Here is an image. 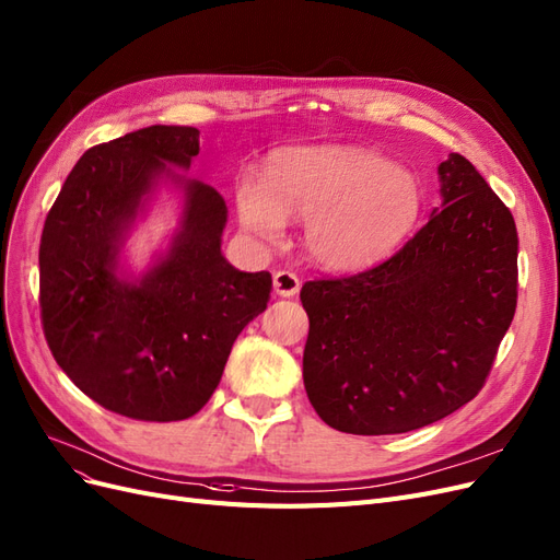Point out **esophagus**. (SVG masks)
<instances>
[{
    "instance_id": "34e87169",
    "label": "esophagus",
    "mask_w": 560,
    "mask_h": 560,
    "mask_svg": "<svg viewBox=\"0 0 560 560\" xmlns=\"http://www.w3.org/2000/svg\"><path fill=\"white\" fill-rule=\"evenodd\" d=\"M299 287H301V282H299L296 273H292V271H276L273 273V289L278 296H284V299L296 296Z\"/></svg>"
}]
</instances>
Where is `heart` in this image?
Wrapping results in <instances>:
<instances>
[{"instance_id":"1","label":"heart","mask_w":560,"mask_h":560,"mask_svg":"<svg viewBox=\"0 0 560 560\" xmlns=\"http://www.w3.org/2000/svg\"><path fill=\"white\" fill-rule=\"evenodd\" d=\"M238 218L264 241L282 234L284 218H305L307 255L331 271H357L387 257L421 213V185L389 158L359 145L278 152L264 180L238 185Z\"/></svg>"}]
</instances>
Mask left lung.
I'll return each mask as SVG.
<instances>
[{"label": "left lung", "instance_id": "obj_1", "mask_svg": "<svg viewBox=\"0 0 560 560\" xmlns=\"http://www.w3.org/2000/svg\"><path fill=\"white\" fill-rule=\"evenodd\" d=\"M438 173L442 208L396 255L301 289L311 319L305 392L336 431L408 433L464 408L512 324L518 238L510 208L456 152Z\"/></svg>", "mask_w": 560, "mask_h": 560}]
</instances>
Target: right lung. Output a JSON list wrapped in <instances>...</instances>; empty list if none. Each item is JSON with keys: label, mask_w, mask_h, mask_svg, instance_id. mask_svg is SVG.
<instances>
[{"label": "right lung", "mask_w": 560, "mask_h": 560, "mask_svg": "<svg viewBox=\"0 0 560 560\" xmlns=\"http://www.w3.org/2000/svg\"><path fill=\"white\" fill-rule=\"evenodd\" d=\"M199 129L152 125L90 148L57 195L38 245V307L57 365L102 408L139 421L197 415L231 345L266 311L271 273H243L220 249L226 203L185 189L180 234L139 282L115 276L120 241L164 166L189 168Z\"/></svg>", "instance_id": "add662e5"}]
</instances>
